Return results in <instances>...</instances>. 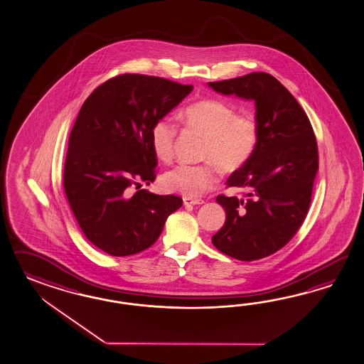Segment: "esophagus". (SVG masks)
<instances>
[{
	"instance_id": "esophagus-1",
	"label": "esophagus",
	"mask_w": 364,
	"mask_h": 364,
	"mask_svg": "<svg viewBox=\"0 0 364 364\" xmlns=\"http://www.w3.org/2000/svg\"><path fill=\"white\" fill-rule=\"evenodd\" d=\"M183 201H184V205H186V206H191V205L204 204V200H193V198H188V197H186Z\"/></svg>"
}]
</instances>
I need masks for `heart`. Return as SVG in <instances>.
Instances as JSON below:
<instances>
[{
    "instance_id": "obj_1",
    "label": "heart",
    "mask_w": 364,
    "mask_h": 364,
    "mask_svg": "<svg viewBox=\"0 0 364 364\" xmlns=\"http://www.w3.org/2000/svg\"><path fill=\"white\" fill-rule=\"evenodd\" d=\"M183 124L205 136L201 158L206 164H178L163 176L171 192L196 198L212 189L217 181L215 168L231 173L251 159L257 143V122L250 113L237 114L234 107L220 100H204L186 107L180 114ZM178 127L167 117L151 127L152 151L161 161L173 158Z\"/></svg>"
}]
</instances>
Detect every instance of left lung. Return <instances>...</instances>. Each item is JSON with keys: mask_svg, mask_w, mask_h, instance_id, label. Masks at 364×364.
Masks as SVG:
<instances>
[{"mask_svg": "<svg viewBox=\"0 0 364 364\" xmlns=\"http://www.w3.org/2000/svg\"><path fill=\"white\" fill-rule=\"evenodd\" d=\"M208 85L225 96L254 101L257 122L251 159L226 181L246 193L242 198L217 197L226 221L212 242L242 262L269 257L292 240L311 206L318 171L311 121L291 92L266 72Z\"/></svg>", "mask_w": 364, "mask_h": 364, "instance_id": "left-lung-1", "label": "left lung"}]
</instances>
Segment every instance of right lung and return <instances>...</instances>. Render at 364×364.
Segmentation results:
<instances>
[{
  "label": "right lung",
  "instance_id": "add662e5",
  "mask_svg": "<svg viewBox=\"0 0 364 364\" xmlns=\"http://www.w3.org/2000/svg\"><path fill=\"white\" fill-rule=\"evenodd\" d=\"M192 90L126 73L101 84L82 104L68 141L64 191L84 235L109 255L127 257L152 246L169 214L183 205L178 196L139 188L155 180L152 124Z\"/></svg>",
  "mask_w": 364,
  "mask_h": 364
}]
</instances>
